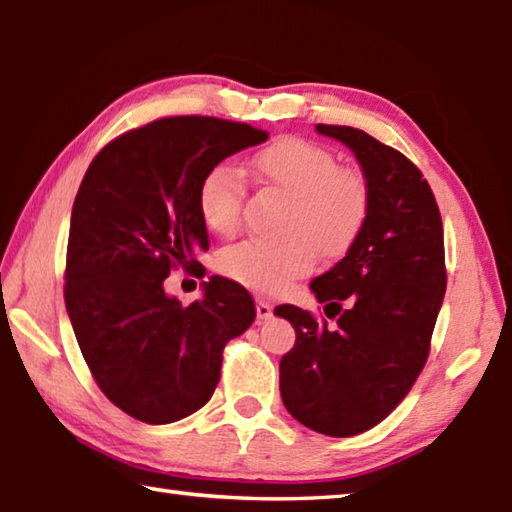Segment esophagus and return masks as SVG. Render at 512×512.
Here are the masks:
<instances>
[{"mask_svg": "<svg viewBox=\"0 0 512 512\" xmlns=\"http://www.w3.org/2000/svg\"><path fill=\"white\" fill-rule=\"evenodd\" d=\"M255 307H257V318H259V320H268V318L273 316V307H271V302H268V300L257 298Z\"/></svg>", "mask_w": 512, "mask_h": 512, "instance_id": "34e87169", "label": "esophagus"}]
</instances>
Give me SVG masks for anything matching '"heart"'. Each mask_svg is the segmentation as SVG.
Listing matches in <instances>:
<instances>
[{
    "label": "heart",
    "mask_w": 512,
    "mask_h": 512,
    "mask_svg": "<svg viewBox=\"0 0 512 512\" xmlns=\"http://www.w3.org/2000/svg\"><path fill=\"white\" fill-rule=\"evenodd\" d=\"M262 183L289 196L277 241L246 239L223 250L219 268L257 291H280L305 275L314 250L323 257L343 255L359 239L370 216V183L363 171L339 164L327 146L287 135L250 158ZM244 173L228 162L214 164L198 183L196 205L203 223L221 237L235 235L244 216Z\"/></svg>",
    "instance_id": "b5f03b06"
}]
</instances>
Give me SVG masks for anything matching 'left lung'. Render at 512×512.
I'll return each instance as SVG.
<instances>
[{
	"label": "left lung",
	"mask_w": 512,
	"mask_h": 512,
	"mask_svg": "<svg viewBox=\"0 0 512 512\" xmlns=\"http://www.w3.org/2000/svg\"><path fill=\"white\" fill-rule=\"evenodd\" d=\"M316 131L357 155L372 203L348 255L311 282L334 325L275 307L296 329L280 361V393L300 424L348 438L384 420L427 363L447 287L445 235L436 196L406 155L352 126Z\"/></svg>",
	"instance_id": "1"
}]
</instances>
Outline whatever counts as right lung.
I'll return each mask as SVG.
<instances>
[{
    "label": "right lung",
    "instance_id": "add662e5",
    "mask_svg": "<svg viewBox=\"0 0 512 512\" xmlns=\"http://www.w3.org/2000/svg\"><path fill=\"white\" fill-rule=\"evenodd\" d=\"M268 133L244 121L162 117L97 153L74 198L65 307L94 381L131 418L167 424L210 400L223 348L255 320L253 296L228 277L183 305L164 293L173 271L205 275L210 248L198 183L214 164Z\"/></svg>",
    "mask_w": 512,
    "mask_h": 512
}]
</instances>
